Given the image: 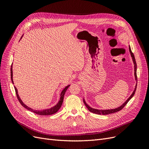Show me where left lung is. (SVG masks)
Wrapping results in <instances>:
<instances>
[{
  "label": "left lung",
  "instance_id": "8db88e82",
  "mask_svg": "<svg viewBox=\"0 0 149 149\" xmlns=\"http://www.w3.org/2000/svg\"><path fill=\"white\" fill-rule=\"evenodd\" d=\"M129 51H130V55H131L132 57V60H133V61H134V74H135V77H136V80L137 81V63H136V59H135V57H134V55L133 53L131 51V49H130V47H129ZM136 88H137V86H136V88H135L134 91L133 92V93L131 94V96H130L129 97V98L128 99V100L126 101L123 105H122L121 106L116 108V109H109V110H99V109H93V108L89 107L86 103L85 101L83 100L84 101V103L85 106H86V107L88 108V109L90 111L93 112V113H94V114H102V115H107V114H112V113H114V112H118L119 111H120L121 109H123V108L124 107V106L127 104V102L129 101V100L131 99L133 96L134 95L135 93H136Z\"/></svg>",
  "mask_w": 149,
  "mask_h": 149
}]
</instances>
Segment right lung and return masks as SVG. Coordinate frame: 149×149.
Wrapping results in <instances>:
<instances>
[{"label": "right lung", "mask_w": 149, "mask_h": 149, "mask_svg": "<svg viewBox=\"0 0 149 149\" xmlns=\"http://www.w3.org/2000/svg\"><path fill=\"white\" fill-rule=\"evenodd\" d=\"M21 37V38H22ZM10 73H11V79H12V83L13 84V79H12V77H13V73H12V65L11 66V68H10ZM70 86V85L67 86L63 90L61 94H60V100L59 101V102H58V103L56 105H55L54 107L50 108V109H45V110H42V111H37V110H33L32 109H31V108H30L29 107L26 106L25 104L23 103V102L22 101V100H20V97L19 96V94H18V92H17V88L14 86V88H15V93H16V95H17V99L19 101L20 103L21 104V105L22 106H24L25 108H26V109H28L29 111H30L31 112H34V113L37 114H38V115H42V116H48V115H52L53 114H55L56 112H58V111L60 109V107L62 105V103H63V99H64V95H65V93L66 92V91L67 90V89L68 88V87Z\"/></svg>", "instance_id": "right-lung-1"}]
</instances>
